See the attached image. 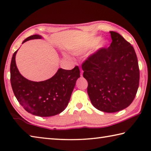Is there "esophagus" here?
<instances>
[{"instance_id": "obj_1", "label": "esophagus", "mask_w": 151, "mask_h": 151, "mask_svg": "<svg viewBox=\"0 0 151 151\" xmlns=\"http://www.w3.org/2000/svg\"><path fill=\"white\" fill-rule=\"evenodd\" d=\"M83 71L81 70V76H83Z\"/></svg>"}]
</instances>
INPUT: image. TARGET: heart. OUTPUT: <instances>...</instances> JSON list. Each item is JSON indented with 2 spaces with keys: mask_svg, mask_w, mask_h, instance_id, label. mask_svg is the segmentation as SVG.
I'll return each instance as SVG.
<instances>
[{
  "mask_svg": "<svg viewBox=\"0 0 151 151\" xmlns=\"http://www.w3.org/2000/svg\"><path fill=\"white\" fill-rule=\"evenodd\" d=\"M98 40V38H95V39H93L92 41L90 43H88V44L83 45V47H81L80 48H78L76 49V51H74V53L76 55H78V54H81L82 53H83V52L86 51L88 49H90L91 47H92L93 45H94V43L97 42ZM107 44V41L105 40H102L100 41L99 42H98V45H97V48H101V47H103Z\"/></svg>",
  "mask_w": 151,
  "mask_h": 151,
  "instance_id": "heart-1",
  "label": "heart"
}]
</instances>
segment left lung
<instances>
[{"label": "left lung", "mask_w": 151, "mask_h": 151, "mask_svg": "<svg viewBox=\"0 0 151 151\" xmlns=\"http://www.w3.org/2000/svg\"><path fill=\"white\" fill-rule=\"evenodd\" d=\"M110 34V45L99 49L82 64L92 105L107 113L119 111L129 106L139 84L135 49L118 33L111 31Z\"/></svg>", "instance_id": "1"}]
</instances>
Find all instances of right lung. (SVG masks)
Returning a JSON list of instances; mask_svg holds the SVG:
<instances>
[{
	"instance_id": "obj_1",
	"label": "right lung",
	"mask_w": 151,
	"mask_h": 151,
	"mask_svg": "<svg viewBox=\"0 0 151 151\" xmlns=\"http://www.w3.org/2000/svg\"><path fill=\"white\" fill-rule=\"evenodd\" d=\"M34 35L29 40L41 39ZM16 51L10 63V83L16 99L28 113L40 117L55 116L66 108L76 81L80 77V69L76 66L72 70L59 68L53 77L44 81H29L21 75L16 65Z\"/></svg>"
}]
</instances>
